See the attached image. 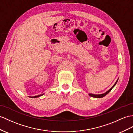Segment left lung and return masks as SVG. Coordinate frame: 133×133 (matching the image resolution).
Instances as JSON below:
<instances>
[{
    "mask_svg": "<svg viewBox=\"0 0 133 133\" xmlns=\"http://www.w3.org/2000/svg\"><path fill=\"white\" fill-rule=\"evenodd\" d=\"M118 81V80H117ZM117 81L116 82V83H115V85H113L111 89H110L108 91H107L105 93H104V94H99V95H95V94H89V95L90 96H93V97H94V98H103V97H104V96H105L107 94H108L111 91V90L113 88V87H114L115 85H116V84L117 83Z\"/></svg>",
    "mask_w": 133,
    "mask_h": 133,
    "instance_id": "1",
    "label": "left lung"
}]
</instances>
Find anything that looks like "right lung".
<instances>
[{"mask_svg": "<svg viewBox=\"0 0 133 133\" xmlns=\"http://www.w3.org/2000/svg\"><path fill=\"white\" fill-rule=\"evenodd\" d=\"M43 94H41V95H37V96H33V97H31V98H37V97H39V96H42Z\"/></svg>", "mask_w": 133, "mask_h": 133, "instance_id": "add662e5", "label": "right lung"}]
</instances>
